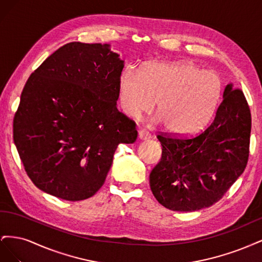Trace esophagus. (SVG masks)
I'll list each match as a JSON object with an SVG mask.
<instances>
[{
  "label": "esophagus",
  "instance_id": "obj_1",
  "mask_svg": "<svg viewBox=\"0 0 262 262\" xmlns=\"http://www.w3.org/2000/svg\"><path fill=\"white\" fill-rule=\"evenodd\" d=\"M139 138L141 140H147L150 138V133L144 129H142L139 131Z\"/></svg>",
  "mask_w": 262,
  "mask_h": 262
}]
</instances>
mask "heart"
Here are the masks:
<instances>
[{"instance_id":"1","label":"heart","mask_w":262,"mask_h":262,"mask_svg":"<svg viewBox=\"0 0 262 262\" xmlns=\"http://www.w3.org/2000/svg\"><path fill=\"white\" fill-rule=\"evenodd\" d=\"M217 74L192 63L154 62L141 73L132 68L119 78V101L125 115L139 118L157 101L156 121L179 134L199 130L208 122L222 93Z\"/></svg>"}]
</instances>
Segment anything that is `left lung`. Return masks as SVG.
<instances>
[{
    "mask_svg": "<svg viewBox=\"0 0 262 262\" xmlns=\"http://www.w3.org/2000/svg\"><path fill=\"white\" fill-rule=\"evenodd\" d=\"M250 131L251 114L245 95L227 85L204 130L192 137L158 132L162 158L149 173L156 200L180 212L220 201L246 168Z\"/></svg>",
    "mask_w": 262,
    "mask_h": 262,
    "instance_id": "left-lung-1",
    "label": "left lung"
}]
</instances>
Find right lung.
I'll return each mask as SVG.
<instances>
[{
	"instance_id": "1",
	"label": "right lung",
	"mask_w": 262,
	"mask_h": 262,
	"mask_svg": "<svg viewBox=\"0 0 262 262\" xmlns=\"http://www.w3.org/2000/svg\"><path fill=\"white\" fill-rule=\"evenodd\" d=\"M123 61L108 45L69 42L24 86L13 139L27 176L68 201L104 185L119 143H134L137 123L117 109Z\"/></svg>"
}]
</instances>
